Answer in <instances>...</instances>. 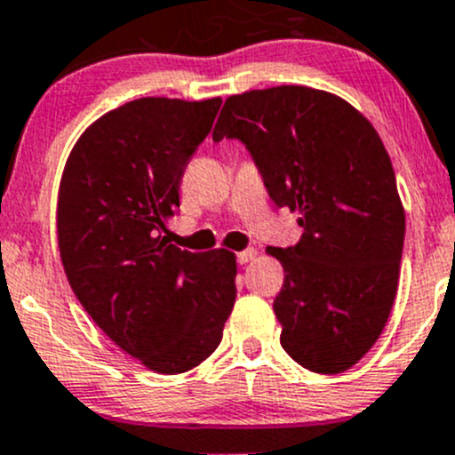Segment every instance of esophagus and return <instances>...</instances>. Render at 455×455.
I'll use <instances>...</instances> for the list:
<instances>
[{
	"mask_svg": "<svg viewBox=\"0 0 455 455\" xmlns=\"http://www.w3.org/2000/svg\"><path fill=\"white\" fill-rule=\"evenodd\" d=\"M257 257V251L255 249H246V251H240V253H237V264H249V261H253Z\"/></svg>",
	"mask_w": 455,
	"mask_h": 455,
	"instance_id": "obj_1",
	"label": "esophagus"
}]
</instances>
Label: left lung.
Wrapping results in <instances>:
<instances>
[{
    "label": "left lung",
    "mask_w": 455,
    "mask_h": 455,
    "mask_svg": "<svg viewBox=\"0 0 455 455\" xmlns=\"http://www.w3.org/2000/svg\"><path fill=\"white\" fill-rule=\"evenodd\" d=\"M240 139L277 206L299 213L273 310L282 347L306 370L341 374L383 332L396 299L405 209L371 123L341 96L277 85L224 100L213 140Z\"/></svg>",
    "instance_id": "1"
}]
</instances>
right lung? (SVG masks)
I'll use <instances>...</instances> for the list:
<instances>
[{
  "label": "right lung",
  "mask_w": 455,
  "mask_h": 455,
  "mask_svg": "<svg viewBox=\"0 0 455 455\" xmlns=\"http://www.w3.org/2000/svg\"><path fill=\"white\" fill-rule=\"evenodd\" d=\"M222 99L145 96L96 118L63 167L57 237L76 299L158 374L209 359L235 304V253L169 244L164 222Z\"/></svg>",
  "instance_id": "1"
}]
</instances>
